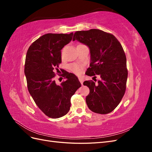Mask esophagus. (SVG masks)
<instances>
[{"instance_id":"esophagus-1","label":"esophagus","mask_w":152,"mask_h":152,"mask_svg":"<svg viewBox=\"0 0 152 152\" xmlns=\"http://www.w3.org/2000/svg\"><path fill=\"white\" fill-rule=\"evenodd\" d=\"M79 80L80 82V83H81V84H82H82H83V82H84V79H82V77H79Z\"/></svg>"}]
</instances>
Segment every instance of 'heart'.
<instances>
[{
    "label": "heart",
    "instance_id": "b5f03b06",
    "mask_svg": "<svg viewBox=\"0 0 152 152\" xmlns=\"http://www.w3.org/2000/svg\"><path fill=\"white\" fill-rule=\"evenodd\" d=\"M70 68L71 69V70L73 73H75L76 75H80L84 70V67L77 63L72 64V65L70 66Z\"/></svg>",
    "mask_w": 152,
    "mask_h": 152
}]
</instances>
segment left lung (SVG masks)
<instances>
[{
    "mask_svg": "<svg viewBox=\"0 0 152 152\" xmlns=\"http://www.w3.org/2000/svg\"><path fill=\"white\" fill-rule=\"evenodd\" d=\"M75 40L90 49V67L86 74L101 78L96 84L93 80L84 82L90 90L86 98L87 107L96 113L112 112L121 102L126 89L128 71L122 45L113 34L98 29L77 31L73 35Z\"/></svg>",
    "mask_w": 152,
    "mask_h": 152,
    "instance_id": "left-lung-1",
    "label": "left lung"
}]
</instances>
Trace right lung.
Masks as SVG:
<instances>
[{
	"label": "right lung",
	"instance_id": "right-lung-1",
	"mask_svg": "<svg viewBox=\"0 0 152 152\" xmlns=\"http://www.w3.org/2000/svg\"><path fill=\"white\" fill-rule=\"evenodd\" d=\"M73 34H47L32 43L27 50L25 74L27 87L35 104L50 118L61 117L69 112L70 99L81 86L72 73L63 72L66 79L57 85L54 78L61 63V50L72 39Z\"/></svg>",
	"mask_w": 152,
	"mask_h": 152
}]
</instances>
